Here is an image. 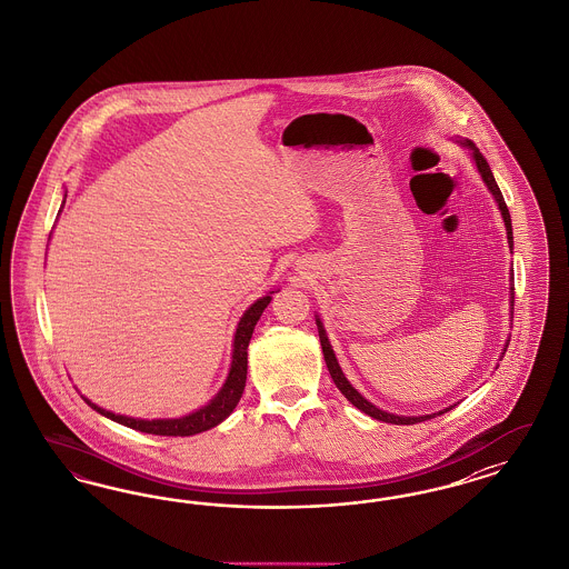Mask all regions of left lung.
<instances>
[{"label": "left lung", "instance_id": "obj_1", "mask_svg": "<svg viewBox=\"0 0 569 569\" xmlns=\"http://www.w3.org/2000/svg\"><path fill=\"white\" fill-rule=\"evenodd\" d=\"M465 147L471 148L473 150V159H476L477 169H479V173H481V178H483V182L486 186L490 188V192L495 194L496 202H498V207H500V211H502V218H505V226H507V237H509V242H511V247H513V228H511V216H509V209H507V202L502 199V192H500V188H498V183H496L495 176H492V171H490V166H488V161H486V157L473 147V142H465ZM318 322V335H320V346H322V353H325V362H327V367H329L330 377H332V381H335V386L339 387V391L348 398L349 402L353 403L358 410H362L365 415L368 417H372V419H377V421L391 422V425H415V422L427 421V419H431V417H436V415H425V417H398V415H389L386 410H379L377 406H372V403L365 400L353 387L349 386L348 379H346V375L341 372V368H339V362H337V358H335V353H332V349H330L329 339H327V332L322 329V322L320 320H316ZM452 408V406H450ZM450 408H446V410H441L438 415H443V412H448Z\"/></svg>", "mask_w": 569, "mask_h": 569}]
</instances>
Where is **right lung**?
Listing matches in <instances>:
<instances>
[{"instance_id": "1", "label": "right lung", "mask_w": 569, "mask_h": 569, "mask_svg": "<svg viewBox=\"0 0 569 569\" xmlns=\"http://www.w3.org/2000/svg\"><path fill=\"white\" fill-rule=\"evenodd\" d=\"M274 293V291H272ZM270 295L257 299L256 303L242 313L240 318L239 329L234 335V351H232V368H230V375L226 379V383L221 387L220 393L207 403L201 410L182 417V419H157V421H142V419H129V417H121V415H112L109 410L96 406L90 402L88 398H83L86 402L92 406L96 412L104 415L107 419L114 422H121L126 427H131L136 431H142V433H152V436H173V438H188V436H194V433H201L207 431L216 425H220L226 417H230V412L237 408L240 396L244 391V383H247V348H249V341H251V335L256 329L257 320L261 312L268 308L270 303Z\"/></svg>"}]
</instances>
